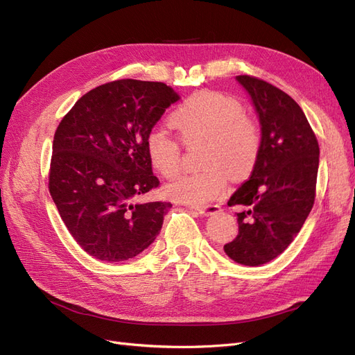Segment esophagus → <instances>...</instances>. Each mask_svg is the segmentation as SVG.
Masks as SVG:
<instances>
[{
	"mask_svg": "<svg viewBox=\"0 0 355 355\" xmlns=\"http://www.w3.org/2000/svg\"><path fill=\"white\" fill-rule=\"evenodd\" d=\"M196 210L202 214V216H211V214L218 213L220 210V207L218 204H210V206H202V207H196Z\"/></svg>",
	"mask_w": 355,
	"mask_h": 355,
	"instance_id": "esophagus-1",
	"label": "esophagus"
}]
</instances>
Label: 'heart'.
<instances>
[{"label": "heart", "mask_w": 355, "mask_h": 355, "mask_svg": "<svg viewBox=\"0 0 355 355\" xmlns=\"http://www.w3.org/2000/svg\"><path fill=\"white\" fill-rule=\"evenodd\" d=\"M168 125L182 141H202V166L198 173H182L164 188L171 200L204 206L216 200L230 176L241 179L253 170L261 154L262 133L254 118L244 112L239 99L219 92H198L170 114ZM149 163L161 176L171 178L180 166L179 145L161 130L149 132L145 141Z\"/></svg>", "instance_id": "b5f03b06"}]
</instances>
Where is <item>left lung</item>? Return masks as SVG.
<instances>
[{
	"mask_svg": "<svg viewBox=\"0 0 355 355\" xmlns=\"http://www.w3.org/2000/svg\"><path fill=\"white\" fill-rule=\"evenodd\" d=\"M235 80L259 116L262 146L250 179L228 201L243 210L239 235L223 250L234 262L259 266L287 249L313 209L320 148L304 111L287 93L249 75Z\"/></svg>",
	"mask_w": 355,
	"mask_h": 355,
	"instance_id": "1",
	"label": "left lung"
}]
</instances>
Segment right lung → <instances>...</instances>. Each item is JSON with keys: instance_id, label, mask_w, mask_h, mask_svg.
<instances>
[{"instance_id": "obj_1", "label": "right lung", "mask_w": 355, "mask_h": 355, "mask_svg": "<svg viewBox=\"0 0 355 355\" xmlns=\"http://www.w3.org/2000/svg\"><path fill=\"white\" fill-rule=\"evenodd\" d=\"M178 93L164 83L118 80L85 93L53 141L49 189L84 252L121 262L151 245L170 202H135L159 185L145 141Z\"/></svg>"}]
</instances>
